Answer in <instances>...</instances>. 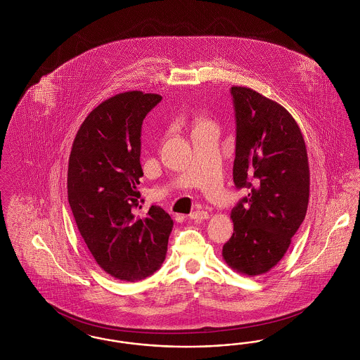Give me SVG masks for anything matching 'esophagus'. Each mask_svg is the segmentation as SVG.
Returning <instances> with one entry per match:
<instances>
[{
    "label": "esophagus",
    "mask_w": 360,
    "mask_h": 360,
    "mask_svg": "<svg viewBox=\"0 0 360 360\" xmlns=\"http://www.w3.org/2000/svg\"><path fill=\"white\" fill-rule=\"evenodd\" d=\"M188 216H190L191 220L201 221V220H206V219L209 217V213L205 212V210H194V212H191Z\"/></svg>",
    "instance_id": "1"
}]
</instances>
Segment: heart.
I'll return each mask as SVG.
<instances>
[{
  "label": "heart",
  "instance_id": "b5f03b06",
  "mask_svg": "<svg viewBox=\"0 0 360 360\" xmlns=\"http://www.w3.org/2000/svg\"><path fill=\"white\" fill-rule=\"evenodd\" d=\"M207 122H209V121H201L198 125H201V124H207Z\"/></svg>",
  "mask_w": 360,
  "mask_h": 360
}]
</instances>
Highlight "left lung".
<instances>
[{"label": "left lung", "instance_id": "1", "mask_svg": "<svg viewBox=\"0 0 360 360\" xmlns=\"http://www.w3.org/2000/svg\"><path fill=\"white\" fill-rule=\"evenodd\" d=\"M236 117L233 182L248 188L231 212L233 235L225 263L239 274L270 271L289 250L307 216L308 153L298 124L278 103L244 86H232Z\"/></svg>", "mask_w": 360, "mask_h": 360}]
</instances>
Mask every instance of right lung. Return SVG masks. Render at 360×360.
<instances>
[{
    "label": "right lung",
    "instance_id": "1",
    "mask_svg": "<svg viewBox=\"0 0 360 360\" xmlns=\"http://www.w3.org/2000/svg\"><path fill=\"white\" fill-rule=\"evenodd\" d=\"M160 100L139 90L105 100L87 115L70 153L68 195L79 233L103 271L127 282L160 269L174 225L160 206L137 212L141 124Z\"/></svg>",
    "mask_w": 360,
    "mask_h": 360
}]
</instances>
